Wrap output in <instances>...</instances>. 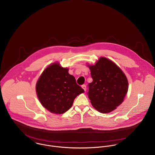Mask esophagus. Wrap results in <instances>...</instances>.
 <instances>
[{"label": "esophagus", "instance_id": "1", "mask_svg": "<svg viewBox=\"0 0 155 155\" xmlns=\"http://www.w3.org/2000/svg\"><path fill=\"white\" fill-rule=\"evenodd\" d=\"M82 88L84 89V91H86V88H86V85H82Z\"/></svg>", "mask_w": 155, "mask_h": 155}]
</instances>
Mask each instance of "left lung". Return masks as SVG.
I'll use <instances>...</instances> for the list:
<instances>
[{"label": "left lung", "mask_w": 155, "mask_h": 155, "mask_svg": "<svg viewBox=\"0 0 155 155\" xmlns=\"http://www.w3.org/2000/svg\"><path fill=\"white\" fill-rule=\"evenodd\" d=\"M89 68L93 81L89 84L87 93L92 105L101 113L114 110L123 102L127 93L126 76L119 67L104 57Z\"/></svg>", "instance_id": "left-lung-1"}]
</instances>
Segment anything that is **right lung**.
Segmentation results:
<instances>
[{
  "mask_svg": "<svg viewBox=\"0 0 155 155\" xmlns=\"http://www.w3.org/2000/svg\"><path fill=\"white\" fill-rule=\"evenodd\" d=\"M68 70L59 63H54L45 70L37 82L38 98L45 108L51 113H65L71 107L75 98L84 92Z\"/></svg>",
  "mask_w": 155,
  "mask_h": 155,
  "instance_id": "obj_1",
  "label": "right lung"
}]
</instances>
